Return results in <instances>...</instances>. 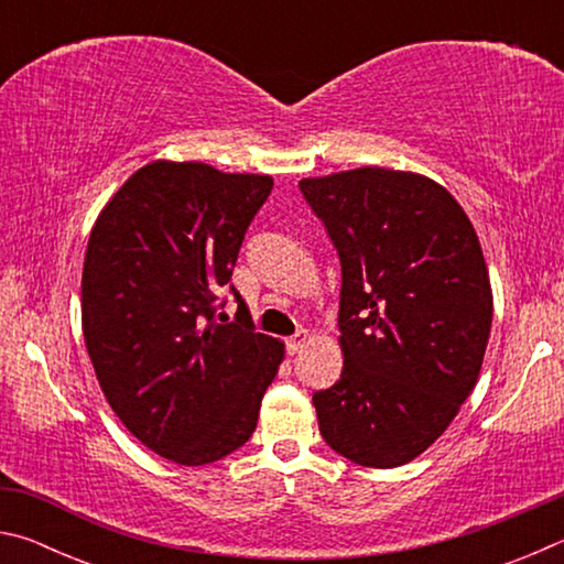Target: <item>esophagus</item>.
<instances>
[{"instance_id": "obj_1", "label": "esophagus", "mask_w": 564, "mask_h": 564, "mask_svg": "<svg viewBox=\"0 0 564 564\" xmlns=\"http://www.w3.org/2000/svg\"><path fill=\"white\" fill-rule=\"evenodd\" d=\"M308 330H299V333H293V336L289 338V343H285V346H289V352L291 356H295V352H301L303 348H305V343H308Z\"/></svg>"}]
</instances>
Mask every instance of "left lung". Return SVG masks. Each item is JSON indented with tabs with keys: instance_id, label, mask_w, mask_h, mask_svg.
I'll use <instances>...</instances> for the list:
<instances>
[{
	"instance_id": "8db88e82",
	"label": "left lung",
	"mask_w": 564,
	"mask_h": 564,
	"mask_svg": "<svg viewBox=\"0 0 564 564\" xmlns=\"http://www.w3.org/2000/svg\"><path fill=\"white\" fill-rule=\"evenodd\" d=\"M340 261L343 373L313 393L338 455L398 467L427 451L470 395L492 323L477 234L435 181L393 169L303 178Z\"/></svg>"
}]
</instances>
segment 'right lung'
<instances>
[{"instance_id": "obj_1", "label": "right lung", "mask_w": 564, "mask_h": 564, "mask_svg": "<svg viewBox=\"0 0 564 564\" xmlns=\"http://www.w3.org/2000/svg\"><path fill=\"white\" fill-rule=\"evenodd\" d=\"M271 188V176L154 161L91 228L82 328L94 373L127 431L178 465L238 451L279 373L283 343L256 333L228 283ZM224 284L239 303L231 324L215 321Z\"/></svg>"}]
</instances>
